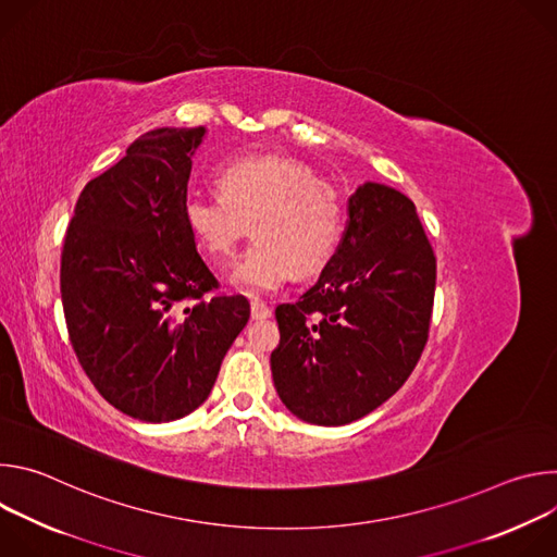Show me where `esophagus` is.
<instances>
[{
    "label": "esophagus",
    "mask_w": 557,
    "mask_h": 557,
    "mask_svg": "<svg viewBox=\"0 0 557 557\" xmlns=\"http://www.w3.org/2000/svg\"><path fill=\"white\" fill-rule=\"evenodd\" d=\"M251 317L253 320H269L271 317V308L262 301V299H251Z\"/></svg>",
    "instance_id": "1"
}]
</instances>
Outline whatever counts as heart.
<instances>
[{"instance_id": "1", "label": "heart", "mask_w": 557, "mask_h": 557, "mask_svg": "<svg viewBox=\"0 0 557 557\" xmlns=\"http://www.w3.org/2000/svg\"><path fill=\"white\" fill-rule=\"evenodd\" d=\"M220 196L191 194L183 213L198 247L226 264L256 224V247L235 262L231 284L277 290L295 271L317 273L333 258L344 231L342 194L290 156L251 153L218 172Z\"/></svg>"}]
</instances>
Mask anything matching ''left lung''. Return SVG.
Masks as SVG:
<instances>
[{"mask_svg": "<svg viewBox=\"0 0 557 557\" xmlns=\"http://www.w3.org/2000/svg\"><path fill=\"white\" fill-rule=\"evenodd\" d=\"M434 286L414 202L381 183L359 185L320 280L275 308L271 372L282 404L312 425H346L385 404L425 348Z\"/></svg>", "mask_w": 557, "mask_h": 557, "instance_id": "8db88e82", "label": "left lung"}]
</instances>
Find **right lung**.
Masks as SVG:
<instances>
[{"instance_id": "right-lung-1", "label": "right lung", "mask_w": 557, "mask_h": 557, "mask_svg": "<svg viewBox=\"0 0 557 557\" xmlns=\"http://www.w3.org/2000/svg\"><path fill=\"white\" fill-rule=\"evenodd\" d=\"M205 127L136 138L86 185L61 253V301L78 363L103 399L145 423L205 404L220 363L247 326L243 295L215 277L185 222L191 158Z\"/></svg>"}]
</instances>
